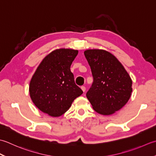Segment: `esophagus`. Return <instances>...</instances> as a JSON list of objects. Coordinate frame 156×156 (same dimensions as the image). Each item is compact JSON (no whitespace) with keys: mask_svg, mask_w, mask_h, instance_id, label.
<instances>
[{"mask_svg":"<svg viewBox=\"0 0 156 156\" xmlns=\"http://www.w3.org/2000/svg\"><path fill=\"white\" fill-rule=\"evenodd\" d=\"M81 90H82V91H83V92H85V90H86V88H85V86H81Z\"/></svg>","mask_w":156,"mask_h":156,"instance_id":"obj_1","label":"esophagus"}]
</instances>
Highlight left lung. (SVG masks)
I'll return each mask as SVG.
<instances>
[{
  "label": "left lung",
  "instance_id": "1",
  "mask_svg": "<svg viewBox=\"0 0 156 156\" xmlns=\"http://www.w3.org/2000/svg\"><path fill=\"white\" fill-rule=\"evenodd\" d=\"M84 55L94 78L86 94L87 99L98 113L112 114L131 97V79L119 60L106 50H87Z\"/></svg>",
  "mask_w": 156,
  "mask_h": 156
}]
</instances>
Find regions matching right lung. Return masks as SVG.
Listing matches in <instances>:
<instances>
[{"mask_svg":"<svg viewBox=\"0 0 156 156\" xmlns=\"http://www.w3.org/2000/svg\"><path fill=\"white\" fill-rule=\"evenodd\" d=\"M78 50L60 48L48 55L31 79L30 94L38 109L51 116L67 111L83 91L75 84L71 65Z\"/></svg>","mask_w":156,"mask_h":156,"instance_id":"obj_1","label":"right lung"}]
</instances>
